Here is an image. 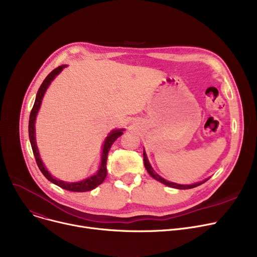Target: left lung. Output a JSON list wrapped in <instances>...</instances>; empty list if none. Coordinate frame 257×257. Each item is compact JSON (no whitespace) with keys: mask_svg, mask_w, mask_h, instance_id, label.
<instances>
[{"mask_svg":"<svg viewBox=\"0 0 257 257\" xmlns=\"http://www.w3.org/2000/svg\"><path fill=\"white\" fill-rule=\"evenodd\" d=\"M144 164H145V167H146V169H147L148 173H149L154 179H156L157 181H159V182H161V183H164V184H166V185H168V186L174 187V188H179V190H187V188H193V187H196V186H198V185H201L202 183H204L205 181H207V180H204V181H202V182L195 183V184H191V185H182V184H177V183L169 182V181L165 180L164 178H161L158 174H156V173L153 171V169H152L151 165L149 164V160H148L147 155H146V153H145V152H144Z\"/></svg>","mask_w":257,"mask_h":257,"instance_id":"8db88e82","label":"left lung"}]
</instances>
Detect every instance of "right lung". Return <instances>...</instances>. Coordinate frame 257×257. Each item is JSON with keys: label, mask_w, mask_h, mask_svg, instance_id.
<instances>
[{"label": "right lung", "mask_w": 257, "mask_h": 257, "mask_svg": "<svg viewBox=\"0 0 257 257\" xmlns=\"http://www.w3.org/2000/svg\"><path fill=\"white\" fill-rule=\"evenodd\" d=\"M63 67H65V65H61L56 67L55 70H53L44 80V82L40 85L37 94H36V99L33 105V108L31 110L30 113V118H29V139H30V143H31V147H32V151L36 160V164L42 172L44 174V176L51 181L52 183L58 185L61 188H64L66 191H71V192H79V193H82V192H88L93 190L94 187H97L98 185H100L106 178V175H107V168H106V163H107V156H108V152H109L110 148L112 146V144L114 143V141L116 139H118L121 134H123L124 129H119V130H113L111 133H109V136H108L104 142V147H103V153H102V159H101V165H100V169L98 171L97 174H94L93 176L86 178L85 180L82 181H79V182H64L61 180H57L56 178H54L52 175L47 171V169L45 168L44 164L42 159L39 157V153H38V149H37V146H36V142H35V117L36 114L38 112V109L40 107V104H42V100L44 94L48 88V86L50 85V83L52 82V80L55 78L62 70Z\"/></svg>", "instance_id": "add662e5"}]
</instances>
